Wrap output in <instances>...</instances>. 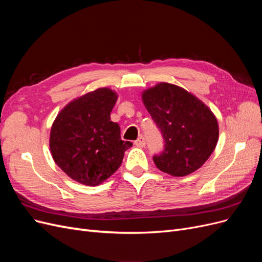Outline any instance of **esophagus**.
<instances>
[{"label": "esophagus", "instance_id": "esophagus-1", "mask_svg": "<svg viewBox=\"0 0 262 262\" xmlns=\"http://www.w3.org/2000/svg\"><path fill=\"white\" fill-rule=\"evenodd\" d=\"M134 144H136L137 146H141V147L145 146V139H144V137L141 136L136 142H134Z\"/></svg>", "mask_w": 262, "mask_h": 262}]
</instances>
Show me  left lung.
<instances>
[{
	"mask_svg": "<svg viewBox=\"0 0 262 262\" xmlns=\"http://www.w3.org/2000/svg\"><path fill=\"white\" fill-rule=\"evenodd\" d=\"M142 99L164 139L163 152L153 156L156 167L176 177L199 169L217 143L215 116L192 94L168 83L143 92Z\"/></svg>",
	"mask_w": 262,
	"mask_h": 262,
	"instance_id": "obj_1",
	"label": "left lung"
}]
</instances>
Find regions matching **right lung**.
Listing matches in <instances>:
<instances>
[{
    "label": "right lung",
    "instance_id": "1",
    "mask_svg": "<svg viewBox=\"0 0 262 262\" xmlns=\"http://www.w3.org/2000/svg\"><path fill=\"white\" fill-rule=\"evenodd\" d=\"M117 94L109 89L87 93L61 110L50 132L53 160L80 184L98 186L120 167L132 143L110 120Z\"/></svg>",
    "mask_w": 262,
    "mask_h": 262
}]
</instances>
